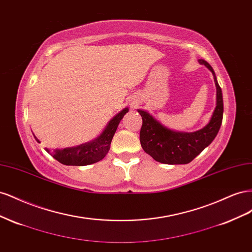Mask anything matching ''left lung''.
<instances>
[{"label":"left lung","instance_id":"1","mask_svg":"<svg viewBox=\"0 0 252 252\" xmlns=\"http://www.w3.org/2000/svg\"><path fill=\"white\" fill-rule=\"evenodd\" d=\"M212 72L217 87V106L209 123L194 132L174 131L162 125L147 111L139 109L143 119L140 142L144 151L156 161L164 164H188L211 144L217 136L223 120V95L216 73L204 60H199Z\"/></svg>","mask_w":252,"mask_h":252}]
</instances>
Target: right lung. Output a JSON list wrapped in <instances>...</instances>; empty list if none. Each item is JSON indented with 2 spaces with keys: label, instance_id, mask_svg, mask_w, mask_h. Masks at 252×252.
I'll return each mask as SVG.
<instances>
[{
  "label": "right lung",
  "instance_id": "obj_1",
  "mask_svg": "<svg viewBox=\"0 0 252 252\" xmlns=\"http://www.w3.org/2000/svg\"><path fill=\"white\" fill-rule=\"evenodd\" d=\"M128 110V108H124L116 117H113L107 126L105 127L103 132L94 141L81 144L75 147L56 149L53 151L46 149V151L58 162L67 166H86L101 161L108 154L113 135L117 131L121 120L123 119ZM33 136L37 143H41L34 134Z\"/></svg>",
  "mask_w": 252,
  "mask_h": 252
}]
</instances>
